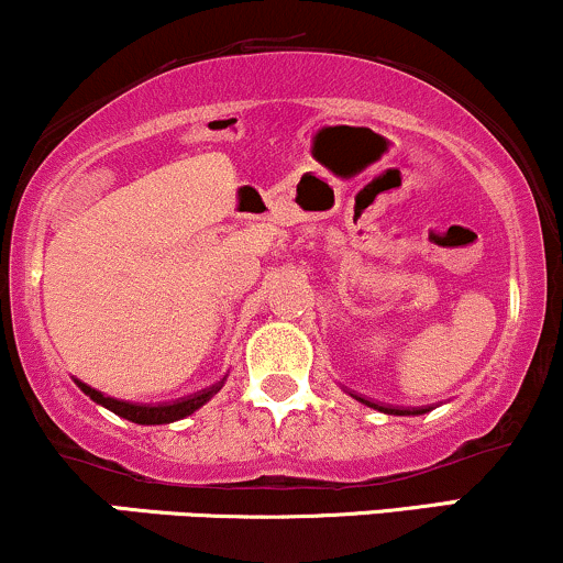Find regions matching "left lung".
<instances>
[{
    "mask_svg": "<svg viewBox=\"0 0 563 563\" xmlns=\"http://www.w3.org/2000/svg\"><path fill=\"white\" fill-rule=\"evenodd\" d=\"M355 398H358V395H355ZM361 402H366L368 408H376V411H385V413H395V416H406V413H427V408H413V411H402V408H389V406H379V402H372V400H363V398H358Z\"/></svg>",
    "mask_w": 563,
    "mask_h": 563,
    "instance_id": "8db88e82",
    "label": "left lung"
}]
</instances>
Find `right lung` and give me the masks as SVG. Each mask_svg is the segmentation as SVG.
<instances>
[{
	"label": "right lung",
	"instance_id": "obj_1",
	"mask_svg": "<svg viewBox=\"0 0 563 563\" xmlns=\"http://www.w3.org/2000/svg\"><path fill=\"white\" fill-rule=\"evenodd\" d=\"M78 387H81L91 400L99 402V406L110 408L112 413L123 416V419L134 421V424H170V421L184 419V416L195 413L197 408L205 406V402L213 398L218 389L223 387V382H221V385H213L210 389H202V393H197V395H189V398H181L176 402H165V406H134V402H123V400L108 398V395L97 393V389L84 385V382H78Z\"/></svg>",
	"mask_w": 563,
	"mask_h": 563
}]
</instances>
